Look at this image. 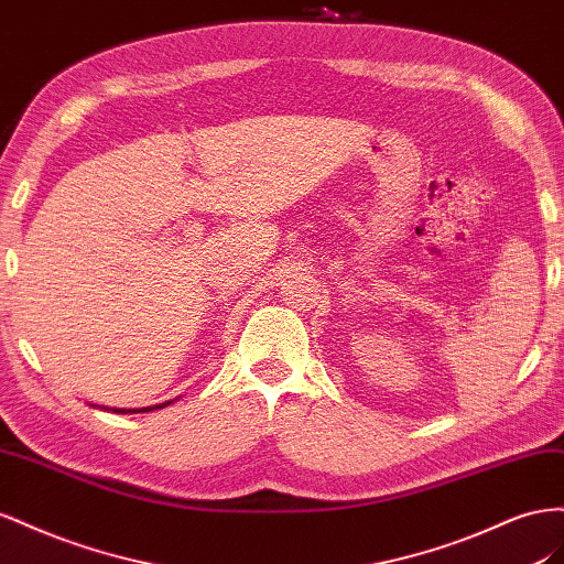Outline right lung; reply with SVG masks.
Listing matches in <instances>:
<instances>
[{"label": "right lung", "instance_id": "1", "mask_svg": "<svg viewBox=\"0 0 564 564\" xmlns=\"http://www.w3.org/2000/svg\"><path fill=\"white\" fill-rule=\"evenodd\" d=\"M170 404H172V399L165 401V404H155V406H143V409H110V411H116V413H149V411H155V409H165V406H170Z\"/></svg>", "mask_w": 564, "mask_h": 564}]
</instances>
